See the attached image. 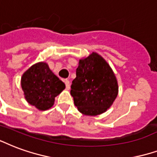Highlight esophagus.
Returning a JSON list of instances; mask_svg holds the SVG:
<instances>
[{"label": "esophagus", "instance_id": "obj_1", "mask_svg": "<svg viewBox=\"0 0 157 157\" xmlns=\"http://www.w3.org/2000/svg\"><path fill=\"white\" fill-rule=\"evenodd\" d=\"M65 84H66V88H67V90H69L70 89V82L68 80H65Z\"/></svg>", "mask_w": 157, "mask_h": 157}]
</instances>
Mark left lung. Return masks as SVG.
Here are the masks:
<instances>
[{
	"mask_svg": "<svg viewBox=\"0 0 157 157\" xmlns=\"http://www.w3.org/2000/svg\"><path fill=\"white\" fill-rule=\"evenodd\" d=\"M71 95L78 111L87 116L105 112L117 98L118 85L114 73L96 53L80 60Z\"/></svg>",
	"mask_w": 157,
	"mask_h": 157,
	"instance_id": "1",
	"label": "left lung"
}]
</instances>
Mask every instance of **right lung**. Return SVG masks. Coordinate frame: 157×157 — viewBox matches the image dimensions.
I'll return each instance as SVG.
<instances>
[{
  "label": "right lung",
  "mask_w": 157,
  "mask_h": 157,
  "mask_svg": "<svg viewBox=\"0 0 157 157\" xmlns=\"http://www.w3.org/2000/svg\"><path fill=\"white\" fill-rule=\"evenodd\" d=\"M21 87L26 101L37 109L45 111L53 105L55 97L66 86L54 75L47 64L40 62L23 74Z\"/></svg>",
  "instance_id": "right-lung-1"
}]
</instances>
